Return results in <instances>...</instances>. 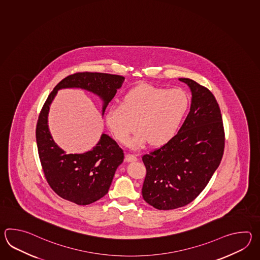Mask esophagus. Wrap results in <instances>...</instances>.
I'll list each match as a JSON object with an SVG mask.
<instances>
[{
	"instance_id": "obj_1",
	"label": "esophagus",
	"mask_w": 260,
	"mask_h": 260,
	"mask_svg": "<svg viewBox=\"0 0 260 260\" xmlns=\"http://www.w3.org/2000/svg\"><path fill=\"white\" fill-rule=\"evenodd\" d=\"M125 160L127 161H136V160H138V158L136 155L126 154L125 155Z\"/></svg>"
}]
</instances>
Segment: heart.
<instances>
[{"instance_id": "1", "label": "heart", "mask_w": 260, "mask_h": 260, "mask_svg": "<svg viewBox=\"0 0 260 260\" xmlns=\"http://www.w3.org/2000/svg\"><path fill=\"white\" fill-rule=\"evenodd\" d=\"M190 98L183 89H167L141 84L129 90L121 104L111 105L105 122L117 140L127 144L133 132H138L130 145L161 146L174 138L188 114ZM137 124H135V122Z\"/></svg>"}]
</instances>
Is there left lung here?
Segmentation results:
<instances>
[{"label":"left lung","mask_w":260,"mask_h":260,"mask_svg":"<svg viewBox=\"0 0 260 260\" xmlns=\"http://www.w3.org/2000/svg\"><path fill=\"white\" fill-rule=\"evenodd\" d=\"M191 105L177 135L159 149L142 157L146 177L143 199L159 210H171L191 203L220 165L225 133L220 109L208 89L188 78Z\"/></svg>","instance_id":"8db88e82"}]
</instances>
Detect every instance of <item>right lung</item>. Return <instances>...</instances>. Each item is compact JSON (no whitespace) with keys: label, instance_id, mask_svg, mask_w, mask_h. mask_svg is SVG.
Returning a JSON list of instances; mask_svg holds the SVG:
<instances>
[{"label":"right lung","instance_id":"add662e5","mask_svg":"<svg viewBox=\"0 0 260 260\" xmlns=\"http://www.w3.org/2000/svg\"><path fill=\"white\" fill-rule=\"evenodd\" d=\"M124 77L100 72H77L55 85L40 112L36 142L41 165L50 187L58 196L79 205H87L108 193L117 167L123 161V151L115 140L102 134L93 149L80 154H69L59 148L48 127L50 105L58 90L84 89L103 101L106 108L122 87Z\"/></svg>","mask_w":260,"mask_h":260}]
</instances>
